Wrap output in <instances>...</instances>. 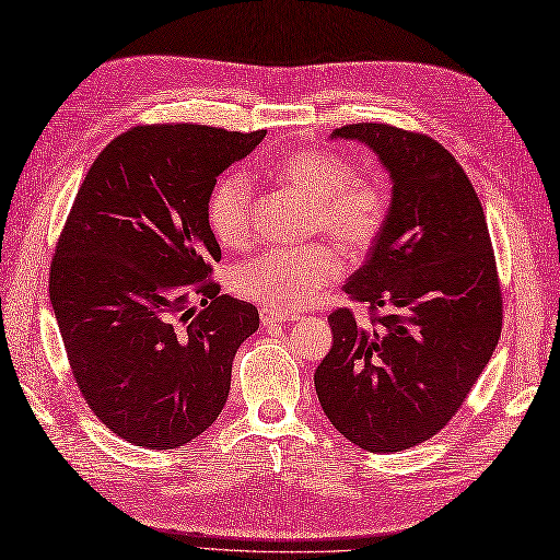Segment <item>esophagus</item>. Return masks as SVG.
Segmentation results:
<instances>
[{"instance_id":"34e87169","label":"esophagus","mask_w":560,"mask_h":560,"mask_svg":"<svg viewBox=\"0 0 560 560\" xmlns=\"http://www.w3.org/2000/svg\"><path fill=\"white\" fill-rule=\"evenodd\" d=\"M259 315H261V325H264V327L282 325V323H287V320H296V315L282 313V311H276V308H261Z\"/></svg>"}]
</instances>
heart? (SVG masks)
I'll use <instances>...</instances> for the list:
<instances>
[{
  "mask_svg": "<svg viewBox=\"0 0 560 560\" xmlns=\"http://www.w3.org/2000/svg\"><path fill=\"white\" fill-rule=\"evenodd\" d=\"M276 174L311 205V229L320 231L339 249L360 254L382 233L388 214L386 192L370 178H353V167L337 153L320 148L299 150L278 162ZM207 221L223 247L249 245L254 211L245 174L233 172L219 180L209 195ZM339 276V256L329 247L311 245L259 254L235 268L233 284L240 296L290 313L313 306Z\"/></svg>",
  "mask_w": 560,
  "mask_h": 560,
  "instance_id": "obj_1",
  "label": "heart"
}]
</instances>
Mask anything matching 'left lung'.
<instances>
[{
  "label": "left lung",
  "instance_id": "1",
  "mask_svg": "<svg viewBox=\"0 0 560 560\" xmlns=\"http://www.w3.org/2000/svg\"><path fill=\"white\" fill-rule=\"evenodd\" d=\"M331 139L365 143L388 172L386 223L343 287L388 313L374 329L349 308L327 317L335 343L315 370V393L346 441L388 455L455 417L500 341L502 292L486 211L441 143L372 122Z\"/></svg>",
  "mask_w": 560,
  "mask_h": 560
}]
</instances>
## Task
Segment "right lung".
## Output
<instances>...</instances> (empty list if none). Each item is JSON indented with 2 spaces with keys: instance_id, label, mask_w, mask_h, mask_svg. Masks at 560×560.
Here are the masks:
<instances>
[{
  "instance_id": "1",
  "label": "right lung",
  "mask_w": 560,
  "mask_h": 560,
  "mask_svg": "<svg viewBox=\"0 0 560 560\" xmlns=\"http://www.w3.org/2000/svg\"><path fill=\"white\" fill-rule=\"evenodd\" d=\"M264 136L133 127L103 148L74 198L51 306L86 405L131 445L174 450L214 424L233 358L259 329V311L207 280L221 259L207 202Z\"/></svg>"
}]
</instances>
